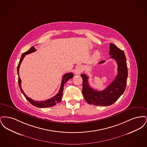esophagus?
I'll return each mask as SVG.
<instances>
[{
    "mask_svg": "<svg viewBox=\"0 0 147 147\" xmlns=\"http://www.w3.org/2000/svg\"><path fill=\"white\" fill-rule=\"evenodd\" d=\"M83 70V68L82 65H79L76 70V74L77 75L80 74Z\"/></svg>",
    "mask_w": 147,
    "mask_h": 147,
    "instance_id": "34e87169",
    "label": "esophagus"
}]
</instances>
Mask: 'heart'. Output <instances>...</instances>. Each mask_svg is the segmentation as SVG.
<instances>
[{
  "label": "heart",
  "mask_w": 147,
  "mask_h": 147,
  "mask_svg": "<svg viewBox=\"0 0 147 147\" xmlns=\"http://www.w3.org/2000/svg\"><path fill=\"white\" fill-rule=\"evenodd\" d=\"M99 57V53H96V54H95V57L96 58H98Z\"/></svg>",
  "instance_id": "b5f03b06"
}]
</instances>
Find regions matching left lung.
I'll list each match as a JSON object with an SVG mask.
<instances>
[{"mask_svg":"<svg viewBox=\"0 0 147 147\" xmlns=\"http://www.w3.org/2000/svg\"><path fill=\"white\" fill-rule=\"evenodd\" d=\"M109 54L111 58L116 60L118 65V74L114 80L105 90H96L89 86L88 78L85 74H81L83 79L82 92L85 101L90 105L106 106L112 105L123 94L125 90L128 77L126 58L124 52L113 43L110 44ZM102 61L99 64L104 63Z\"/></svg>","mask_w":147,"mask_h":147,"instance_id":"8db88e82","label":"left lung"}]
</instances>
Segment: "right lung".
Masks as SVG:
<instances>
[{"label": "right lung", "mask_w": 147, "mask_h": 147, "mask_svg": "<svg viewBox=\"0 0 147 147\" xmlns=\"http://www.w3.org/2000/svg\"><path fill=\"white\" fill-rule=\"evenodd\" d=\"M36 49H35V47L33 46L31 48H30L28 51L27 52L22 53V55H21V58L20 60V62L19 63V64L18 65V68H17V71H18V83H19V86L20 87V90H21V92L23 94V95H24V96L25 98L28 100V101H29V102H30L31 104L34 106H35L37 107H40V108H46V107H52L53 106L55 105H56V104L59 103L61 102L62 98L63 96V87L64 84L66 83V82L69 80L71 79V78L73 77V74L70 73H66L63 76V78H62V83H61V88L58 91V94L56 95L55 96H53V98H51L48 100H46L45 101H34V100L28 98L26 95L24 93V92L22 90V89H21V79L19 77V68H20V65L21 64V63L24 59V58L25 57V55L30 54L31 53H32L36 51Z\"/></svg>", "instance_id": "1"}]
</instances>
